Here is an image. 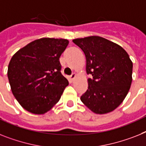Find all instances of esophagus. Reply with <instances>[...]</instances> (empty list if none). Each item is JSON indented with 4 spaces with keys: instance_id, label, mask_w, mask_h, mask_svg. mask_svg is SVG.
<instances>
[{
    "instance_id": "esophagus-1",
    "label": "esophagus",
    "mask_w": 146,
    "mask_h": 146,
    "mask_svg": "<svg viewBox=\"0 0 146 146\" xmlns=\"http://www.w3.org/2000/svg\"><path fill=\"white\" fill-rule=\"evenodd\" d=\"M75 78H76V74H75V73H73V74H72V75L70 76V79L72 80H74V79Z\"/></svg>"
}]
</instances>
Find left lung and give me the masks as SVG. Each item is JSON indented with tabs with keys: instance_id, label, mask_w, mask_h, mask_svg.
I'll list each match as a JSON object with an SVG mask.
<instances>
[{
	"instance_id": "1",
	"label": "left lung",
	"mask_w": 146,
	"mask_h": 146,
	"mask_svg": "<svg viewBox=\"0 0 146 146\" xmlns=\"http://www.w3.org/2000/svg\"><path fill=\"white\" fill-rule=\"evenodd\" d=\"M86 56L88 90L81 102L96 114H105L119 107L129 92L133 62L120 45L98 36L73 39Z\"/></svg>"
}]
</instances>
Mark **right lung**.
I'll return each instance as SVG.
<instances>
[{
  "label": "right lung",
  "instance_id": "obj_1",
  "mask_svg": "<svg viewBox=\"0 0 146 146\" xmlns=\"http://www.w3.org/2000/svg\"><path fill=\"white\" fill-rule=\"evenodd\" d=\"M68 44L65 38H38L11 58L7 71L11 90L27 111L44 114L60 101L68 85L60 72V62Z\"/></svg>",
  "mask_w": 146,
  "mask_h": 146
}]
</instances>
